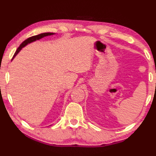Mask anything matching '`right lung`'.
I'll return each mask as SVG.
<instances>
[{"mask_svg": "<svg viewBox=\"0 0 156 156\" xmlns=\"http://www.w3.org/2000/svg\"><path fill=\"white\" fill-rule=\"evenodd\" d=\"M54 34H55V33H41V34H39L37 35H34V36L30 37L29 38L26 39L25 41H24L23 42L20 44V46H19L18 48L16 51V52L14 53V57H13V58H14V57H16V54H17L20 51V50H21L23 47H24L26 45H27L28 44H30V43H32V42H34V41H37V40H40V39H41L42 37H44L48 36V35H52Z\"/></svg>", "mask_w": 156, "mask_h": 156, "instance_id": "obj_1", "label": "right lung"}]
</instances>
